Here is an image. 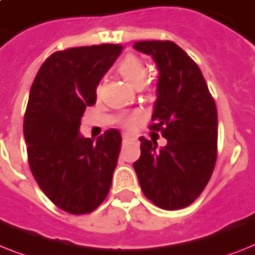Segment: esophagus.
Returning <instances> with one entry per match:
<instances>
[{
	"label": "esophagus",
	"mask_w": 255,
	"mask_h": 255,
	"mask_svg": "<svg viewBox=\"0 0 255 255\" xmlns=\"http://www.w3.org/2000/svg\"><path fill=\"white\" fill-rule=\"evenodd\" d=\"M132 138L129 137V136H127V134H124L123 136V144H128V142L131 141Z\"/></svg>",
	"instance_id": "obj_1"
}]
</instances>
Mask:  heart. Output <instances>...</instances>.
Masks as SVG:
<instances>
[{"mask_svg": "<svg viewBox=\"0 0 255 255\" xmlns=\"http://www.w3.org/2000/svg\"><path fill=\"white\" fill-rule=\"evenodd\" d=\"M118 70L121 73L122 77L127 81L128 84H131L134 88H141L146 76V68L141 60L133 55L126 56L119 64ZM140 115L133 114L131 117L126 119V126H133L140 121Z\"/></svg>", "mask_w": 255, "mask_h": 255, "instance_id": "1", "label": "heart"}]
</instances>
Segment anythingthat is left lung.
<instances>
[{
  "label": "left lung",
  "mask_w": 255,
  "mask_h": 255,
  "mask_svg": "<svg viewBox=\"0 0 255 255\" xmlns=\"http://www.w3.org/2000/svg\"><path fill=\"white\" fill-rule=\"evenodd\" d=\"M158 70L150 129L167 140L162 148L140 137L141 154L133 169L144 195L162 210H181L210 181L217 150L216 105L199 67L169 40L136 41Z\"/></svg>",
  "instance_id": "left-lung-1"
}]
</instances>
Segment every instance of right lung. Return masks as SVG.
<instances>
[{"label": "right lung", "mask_w": 255, "mask_h": 255, "mask_svg": "<svg viewBox=\"0 0 255 255\" xmlns=\"http://www.w3.org/2000/svg\"><path fill=\"white\" fill-rule=\"evenodd\" d=\"M123 47H76L51 55L30 90L23 134L32 175L63 211L84 215L106 199L121 152V132L111 128L97 141L80 133L81 119Z\"/></svg>", "instance_id": "1"}]
</instances>
